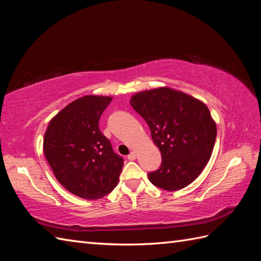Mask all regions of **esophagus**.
<instances>
[{
  "mask_svg": "<svg viewBox=\"0 0 261 261\" xmlns=\"http://www.w3.org/2000/svg\"><path fill=\"white\" fill-rule=\"evenodd\" d=\"M136 158H137V154H136L135 151L130 152L129 156H127V159H129V160H136Z\"/></svg>",
  "mask_w": 261,
  "mask_h": 261,
  "instance_id": "obj_1",
  "label": "esophagus"
}]
</instances>
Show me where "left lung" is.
I'll use <instances>...</instances> for the list:
<instances>
[{"instance_id":"1","label":"left lung","mask_w":261,"mask_h":261,"mask_svg":"<svg viewBox=\"0 0 261 261\" xmlns=\"http://www.w3.org/2000/svg\"><path fill=\"white\" fill-rule=\"evenodd\" d=\"M130 104L147 122L162 153V166L148 174L149 180L170 192L190 185L205 168L214 148L216 123L208 108L170 87L138 92Z\"/></svg>"}]
</instances>
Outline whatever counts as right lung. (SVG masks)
Here are the masks:
<instances>
[{"label":"right lung","mask_w":261,"mask_h":261,"mask_svg":"<svg viewBox=\"0 0 261 261\" xmlns=\"http://www.w3.org/2000/svg\"><path fill=\"white\" fill-rule=\"evenodd\" d=\"M111 101L101 95L75 99L50 120L43 137V152L55 177L82 198L97 199L112 192L123 167V159L98 127Z\"/></svg>","instance_id":"obj_1"}]
</instances>
